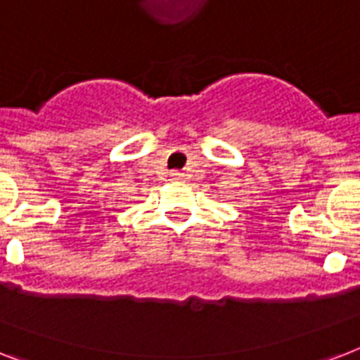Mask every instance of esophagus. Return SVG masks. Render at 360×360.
<instances>
[{
  "instance_id": "esophagus-1",
  "label": "esophagus",
  "mask_w": 360,
  "mask_h": 360,
  "mask_svg": "<svg viewBox=\"0 0 360 360\" xmlns=\"http://www.w3.org/2000/svg\"><path fill=\"white\" fill-rule=\"evenodd\" d=\"M172 179L177 181V183H179V181L185 179V175L181 174V172H172Z\"/></svg>"
}]
</instances>
